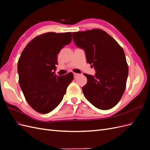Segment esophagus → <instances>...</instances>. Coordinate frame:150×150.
<instances>
[{"instance_id": "34e87169", "label": "esophagus", "mask_w": 150, "mask_h": 150, "mask_svg": "<svg viewBox=\"0 0 150 150\" xmlns=\"http://www.w3.org/2000/svg\"><path fill=\"white\" fill-rule=\"evenodd\" d=\"M81 74H78V73H74V78H78V76H79Z\"/></svg>"}]
</instances>
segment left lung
Returning a JSON list of instances; mask_svg holds the SVG:
<instances>
[{
    "instance_id": "1",
    "label": "left lung",
    "mask_w": 150,
    "mask_h": 150,
    "mask_svg": "<svg viewBox=\"0 0 150 150\" xmlns=\"http://www.w3.org/2000/svg\"><path fill=\"white\" fill-rule=\"evenodd\" d=\"M72 38L96 71L94 76L84 74L88 79L82 88L85 98L98 109L110 110L120 101L126 88L128 67L123 49L101 29L72 33Z\"/></svg>"
}]
</instances>
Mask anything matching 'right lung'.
<instances>
[{"label": "right lung", "instance_id": "add662e5", "mask_svg": "<svg viewBox=\"0 0 150 150\" xmlns=\"http://www.w3.org/2000/svg\"><path fill=\"white\" fill-rule=\"evenodd\" d=\"M72 33H47L27 45L18 61L19 82L26 101L35 111L46 114L62 101L67 86L74 79L69 72L55 73L57 54L72 40Z\"/></svg>", "mask_w": 150, "mask_h": 150}]
</instances>
